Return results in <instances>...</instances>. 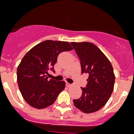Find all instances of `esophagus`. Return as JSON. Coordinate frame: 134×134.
Here are the masks:
<instances>
[{
	"instance_id": "obj_1",
	"label": "esophagus",
	"mask_w": 134,
	"mask_h": 134,
	"mask_svg": "<svg viewBox=\"0 0 134 134\" xmlns=\"http://www.w3.org/2000/svg\"><path fill=\"white\" fill-rule=\"evenodd\" d=\"M66 85H67V87H70V86H71V84L69 83H68V82H67V83H66Z\"/></svg>"
}]
</instances>
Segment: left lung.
Wrapping results in <instances>:
<instances>
[{
	"instance_id": "1",
	"label": "left lung",
	"mask_w": 134,
	"mask_h": 134,
	"mask_svg": "<svg viewBox=\"0 0 134 134\" xmlns=\"http://www.w3.org/2000/svg\"><path fill=\"white\" fill-rule=\"evenodd\" d=\"M80 59L81 73H87L86 87H81V97L73 99L76 108L85 114L99 110L108 102L114 91L115 75L105 55L97 46L89 42H72Z\"/></svg>"
}]
</instances>
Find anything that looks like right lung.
<instances>
[{"instance_id": "1", "label": "right lung", "mask_w": 134, "mask_h": 134, "mask_svg": "<svg viewBox=\"0 0 134 134\" xmlns=\"http://www.w3.org/2000/svg\"><path fill=\"white\" fill-rule=\"evenodd\" d=\"M73 50L66 41L47 40L32 47L17 68V82L23 97L30 105L43 109L53 104L65 89L64 81L48 79L47 74L57 61L58 55Z\"/></svg>"}]
</instances>
